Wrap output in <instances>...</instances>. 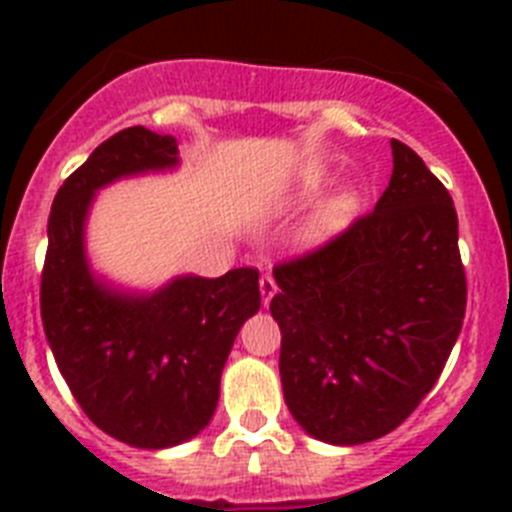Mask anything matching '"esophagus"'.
Masks as SVG:
<instances>
[{"mask_svg": "<svg viewBox=\"0 0 512 512\" xmlns=\"http://www.w3.org/2000/svg\"><path fill=\"white\" fill-rule=\"evenodd\" d=\"M259 287H261V300H264V307H269L271 297L277 295V279L271 277V274H264L259 282Z\"/></svg>", "mask_w": 512, "mask_h": 512, "instance_id": "esophagus-1", "label": "esophagus"}]
</instances>
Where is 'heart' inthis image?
I'll return each instance as SVG.
<instances>
[{"mask_svg":"<svg viewBox=\"0 0 512 512\" xmlns=\"http://www.w3.org/2000/svg\"><path fill=\"white\" fill-rule=\"evenodd\" d=\"M323 189H325V179H320V176H310V179H305V184L300 187V200L302 202L318 200L320 194H323ZM356 207H359V200H356V194L351 192L330 197V200L320 207L318 215H315L312 233L318 235V238L336 235L338 230H343L351 220H354Z\"/></svg>","mask_w":512,"mask_h":512,"instance_id":"b5f03b06","label":"heart"}]
</instances>
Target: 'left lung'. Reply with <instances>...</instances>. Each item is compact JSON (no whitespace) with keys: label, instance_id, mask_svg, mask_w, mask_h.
Returning a JSON list of instances; mask_svg holds the SVG:
<instances>
[{"label":"left lung","instance_id":"obj_1","mask_svg":"<svg viewBox=\"0 0 512 512\" xmlns=\"http://www.w3.org/2000/svg\"><path fill=\"white\" fill-rule=\"evenodd\" d=\"M392 164L372 212L274 266L284 400L310 436L338 446L382 438L410 418L467 312L449 189L400 140Z\"/></svg>","mask_w":512,"mask_h":512}]
</instances>
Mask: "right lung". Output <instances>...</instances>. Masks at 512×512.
Listing matches in <instances>:
<instances>
[{
	"label": "right lung",
	"mask_w": 512,
	"mask_h": 512,
	"mask_svg": "<svg viewBox=\"0 0 512 512\" xmlns=\"http://www.w3.org/2000/svg\"><path fill=\"white\" fill-rule=\"evenodd\" d=\"M174 135L135 125L107 138L61 184L40 274L45 338L71 395L97 428L138 449L189 441L210 423L241 325L261 307L259 269L179 277L153 295H122L92 277L84 220L99 187L171 169Z\"/></svg>",
	"instance_id": "add662e5"
}]
</instances>
